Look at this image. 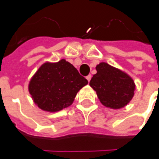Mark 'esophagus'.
I'll use <instances>...</instances> for the list:
<instances>
[{"label":"esophagus","instance_id":"34e87169","mask_svg":"<svg viewBox=\"0 0 159 159\" xmlns=\"http://www.w3.org/2000/svg\"><path fill=\"white\" fill-rule=\"evenodd\" d=\"M91 78H92V75H91V74H89V75H88V76L86 77V79H87V80H88V81H90V80H91Z\"/></svg>","mask_w":159,"mask_h":159}]
</instances>
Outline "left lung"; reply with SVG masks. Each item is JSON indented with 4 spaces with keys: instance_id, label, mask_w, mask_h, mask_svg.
<instances>
[{
    "instance_id": "left-lung-1",
    "label": "left lung",
    "mask_w": 159,
    "mask_h": 159,
    "mask_svg": "<svg viewBox=\"0 0 159 159\" xmlns=\"http://www.w3.org/2000/svg\"><path fill=\"white\" fill-rule=\"evenodd\" d=\"M95 69L97 72L89 85L96 92L102 104L114 110L127 105L135 90V84L131 77L107 63H100Z\"/></svg>"
}]
</instances>
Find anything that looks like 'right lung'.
Returning a JSON list of instances; mask_svg holds the SVG:
<instances>
[{
  "instance_id": "add662e5",
  "label": "right lung",
  "mask_w": 159,
  "mask_h": 159,
  "mask_svg": "<svg viewBox=\"0 0 159 159\" xmlns=\"http://www.w3.org/2000/svg\"><path fill=\"white\" fill-rule=\"evenodd\" d=\"M88 83L72 64L62 59L42 64L32 77L28 89L40 109L56 112L71 105L77 93Z\"/></svg>"
}]
</instances>
